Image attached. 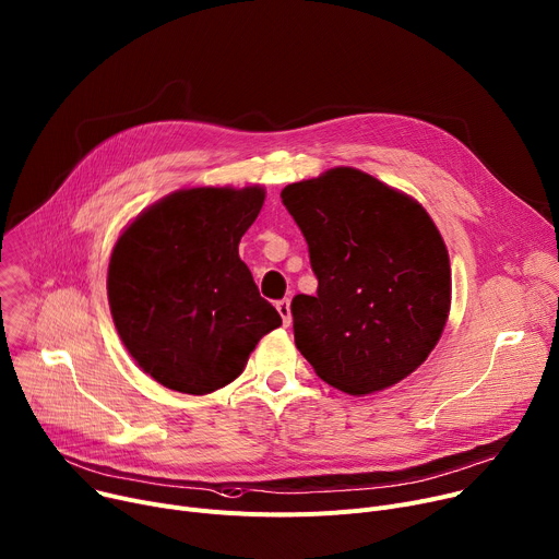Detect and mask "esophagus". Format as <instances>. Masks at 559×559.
Masks as SVG:
<instances>
[{"label":"esophagus","instance_id":"esophagus-1","mask_svg":"<svg viewBox=\"0 0 559 559\" xmlns=\"http://www.w3.org/2000/svg\"><path fill=\"white\" fill-rule=\"evenodd\" d=\"M275 307H277L280 316H282V322H284V326H288V324L293 322V316H290V302H288V297L280 299V302H277Z\"/></svg>","mask_w":559,"mask_h":559}]
</instances>
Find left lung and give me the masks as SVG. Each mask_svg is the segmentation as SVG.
<instances>
[{"label":"left lung","instance_id":"obj_1","mask_svg":"<svg viewBox=\"0 0 559 559\" xmlns=\"http://www.w3.org/2000/svg\"><path fill=\"white\" fill-rule=\"evenodd\" d=\"M282 203L318 277L316 295L290 302L299 354L354 396L416 371L437 347L452 295L448 248L425 207L356 167L290 183Z\"/></svg>","mask_w":559,"mask_h":559}]
</instances>
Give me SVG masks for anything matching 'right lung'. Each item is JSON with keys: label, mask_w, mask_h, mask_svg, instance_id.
I'll return each instance as SVG.
<instances>
[{"label": "right lung", "mask_w": 559, "mask_h": 559, "mask_svg": "<svg viewBox=\"0 0 559 559\" xmlns=\"http://www.w3.org/2000/svg\"><path fill=\"white\" fill-rule=\"evenodd\" d=\"M264 199L262 186L177 190L118 237L107 271L111 318L163 388L192 396L226 388L282 324L239 260Z\"/></svg>", "instance_id": "obj_1"}]
</instances>
